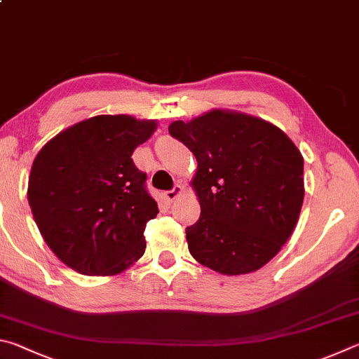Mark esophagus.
I'll return each mask as SVG.
<instances>
[{"mask_svg": "<svg viewBox=\"0 0 359 359\" xmlns=\"http://www.w3.org/2000/svg\"><path fill=\"white\" fill-rule=\"evenodd\" d=\"M183 192V186L181 184H176L172 191H167L163 192V197H165L167 202H173V200L180 196V194Z\"/></svg>", "mask_w": 359, "mask_h": 359, "instance_id": "1", "label": "esophagus"}]
</instances>
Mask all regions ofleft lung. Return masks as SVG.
I'll list each match as a JSON object with an SVG mask.
<instances>
[{"label": "left lung", "instance_id": "obj_1", "mask_svg": "<svg viewBox=\"0 0 359 359\" xmlns=\"http://www.w3.org/2000/svg\"><path fill=\"white\" fill-rule=\"evenodd\" d=\"M170 135L197 159L192 187L198 221L186 229L191 255L227 276L257 271L279 252L304 200V161L284 132L265 119L212 110Z\"/></svg>", "mask_w": 359, "mask_h": 359}]
</instances>
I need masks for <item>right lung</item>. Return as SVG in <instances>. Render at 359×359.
<instances>
[{"label": "right lung", "mask_w": 359, "mask_h": 359, "mask_svg": "<svg viewBox=\"0 0 359 359\" xmlns=\"http://www.w3.org/2000/svg\"><path fill=\"white\" fill-rule=\"evenodd\" d=\"M154 121L99 115L52 138L31 167L28 202L58 259L86 276L121 273L144 254L143 231L159 208L134 149Z\"/></svg>", "instance_id": "right-lung-1"}]
</instances>
